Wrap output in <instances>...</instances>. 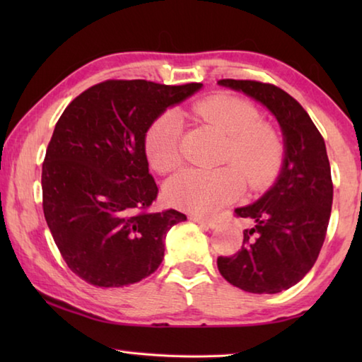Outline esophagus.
<instances>
[{
	"label": "esophagus",
	"mask_w": 362,
	"mask_h": 362,
	"mask_svg": "<svg viewBox=\"0 0 362 362\" xmlns=\"http://www.w3.org/2000/svg\"><path fill=\"white\" fill-rule=\"evenodd\" d=\"M189 218H192L193 222H196V223L209 226V228H216V226H217V220L216 218H209V217H203V216H192Z\"/></svg>",
	"instance_id": "1"
}]
</instances>
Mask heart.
Instances as JSON below:
<instances>
[{"label":"heart","instance_id":"obj_1","mask_svg":"<svg viewBox=\"0 0 362 362\" xmlns=\"http://www.w3.org/2000/svg\"><path fill=\"white\" fill-rule=\"evenodd\" d=\"M194 116L226 134L222 161L233 163L217 169H187L170 179L166 198L170 206L199 216L216 212L233 203L244 192L262 189L279 173L284 142L276 127L262 121L252 102L218 93L196 102ZM183 124L174 112H164L145 134V153L159 174H170L182 164Z\"/></svg>","mask_w":362,"mask_h":362}]
</instances>
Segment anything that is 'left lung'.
<instances>
[{"instance_id":"1","label":"left lung","mask_w":362,"mask_h":362,"mask_svg":"<svg viewBox=\"0 0 362 362\" xmlns=\"http://www.w3.org/2000/svg\"><path fill=\"white\" fill-rule=\"evenodd\" d=\"M262 102L279 122L286 156L274 185L257 201L235 211L252 218L243 247L218 257L230 284L252 293H278L297 284L313 268L326 240L334 185L326 144L305 108L278 86L254 79H220Z\"/></svg>"}]
</instances>
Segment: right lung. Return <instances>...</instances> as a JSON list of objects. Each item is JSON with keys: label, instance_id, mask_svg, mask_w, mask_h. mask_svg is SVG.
<instances>
[{"label": "right lung", "instance_id": "1", "mask_svg": "<svg viewBox=\"0 0 362 362\" xmlns=\"http://www.w3.org/2000/svg\"><path fill=\"white\" fill-rule=\"evenodd\" d=\"M199 88L107 79L64 110L42 163V211L60 255L86 283L129 286L161 265L168 231L187 217L150 211L158 187L145 134Z\"/></svg>", "mask_w": 362, "mask_h": 362}]
</instances>
